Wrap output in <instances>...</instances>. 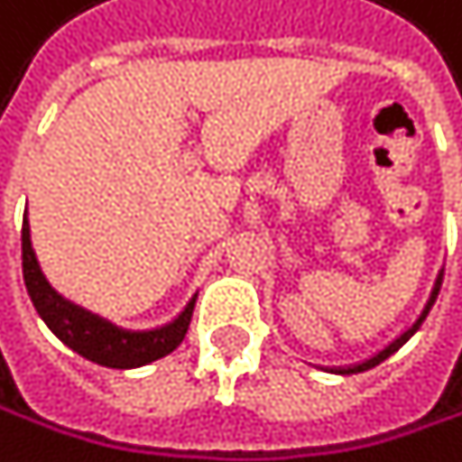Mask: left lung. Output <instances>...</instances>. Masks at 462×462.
<instances>
[{
	"label": "left lung",
	"mask_w": 462,
	"mask_h": 462,
	"mask_svg": "<svg viewBox=\"0 0 462 462\" xmlns=\"http://www.w3.org/2000/svg\"><path fill=\"white\" fill-rule=\"evenodd\" d=\"M440 282H443V274L438 277V282H435V288H432V296H430V301H427V308L421 310V316L416 319V324H413L411 329H404V332L399 335V338H396L393 344H388V346H385V349H383L380 355H374V357H371V360H365V363H360V365H352V368H338V374H357V371H368V368H374V365H380V363H383L385 357H391V355H393V352H396V349H399L402 344H407V338H411V335H413V332H416V329L421 327V321L427 319L430 308L435 305V299H438V291H440Z\"/></svg>",
	"instance_id": "1"
}]
</instances>
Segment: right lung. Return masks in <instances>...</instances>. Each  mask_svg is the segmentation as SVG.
<instances>
[{"label":"right lung","mask_w":462,"mask_h":462,"mask_svg":"<svg viewBox=\"0 0 462 462\" xmlns=\"http://www.w3.org/2000/svg\"><path fill=\"white\" fill-rule=\"evenodd\" d=\"M22 269H24L27 293L32 299L38 316L69 349H74L77 355H82L91 363H99L107 368L146 365L157 357H166L169 352H174L182 344L185 332L190 327L193 301L197 299L188 301V308L180 313L177 321H171L169 327H161V329H152V332L118 329L110 321H102L99 316L71 305V301H66L60 293L51 291V285L41 274L32 244H30L27 218L22 224Z\"/></svg>","instance_id":"obj_1"}]
</instances>
